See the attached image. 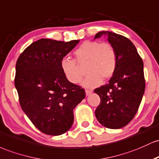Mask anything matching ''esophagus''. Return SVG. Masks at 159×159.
Instances as JSON below:
<instances>
[{
    "instance_id": "1",
    "label": "esophagus",
    "mask_w": 159,
    "mask_h": 159,
    "mask_svg": "<svg viewBox=\"0 0 159 159\" xmlns=\"http://www.w3.org/2000/svg\"><path fill=\"white\" fill-rule=\"evenodd\" d=\"M91 93H92V91H91V90H85V94H86V96H88V95H89V94H90Z\"/></svg>"
}]
</instances>
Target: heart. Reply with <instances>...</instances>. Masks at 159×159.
Masks as SVG:
<instances>
[{
  "instance_id": "heart-1",
  "label": "heart",
  "mask_w": 159,
  "mask_h": 159,
  "mask_svg": "<svg viewBox=\"0 0 159 159\" xmlns=\"http://www.w3.org/2000/svg\"><path fill=\"white\" fill-rule=\"evenodd\" d=\"M74 56L76 61L64 57L60 61L62 73L73 84L79 83L83 76L78 64L87 65L85 73L88 75L82 84L90 89L98 86L102 80L110 79L116 70L117 52L110 43L85 41L74 51Z\"/></svg>"
}]
</instances>
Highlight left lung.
<instances>
[{"mask_svg": "<svg viewBox=\"0 0 159 159\" xmlns=\"http://www.w3.org/2000/svg\"><path fill=\"white\" fill-rule=\"evenodd\" d=\"M105 36L117 52L116 70L108 84L94 89L101 103L95 116L104 127L123 128L136 115L145 91L143 62L127 37L111 31H100L94 39Z\"/></svg>", "mask_w": 159, "mask_h": 159, "instance_id": "left-lung-1", "label": "left lung"}]
</instances>
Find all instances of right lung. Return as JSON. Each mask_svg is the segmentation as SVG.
I'll use <instances>...</instances> for the list:
<instances>
[{
    "label": "right lung",
    "instance_id": "obj_1",
    "mask_svg": "<svg viewBox=\"0 0 159 159\" xmlns=\"http://www.w3.org/2000/svg\"><path fill=\"white\" fill-rule=\"evenodd\" d=\"M80 42L40 39L23 51L16 65L15 86L19 103L34 125L48 135L67 132L74 109L85 91L65 78L60 61Z\"/></svg>",
    "mask_w": 159,
    "mask_h": 159
}]
</instances>
